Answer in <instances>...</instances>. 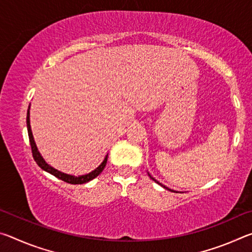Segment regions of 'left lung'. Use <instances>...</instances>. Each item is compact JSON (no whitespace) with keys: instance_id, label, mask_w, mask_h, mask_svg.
<instances>
[{"instance_id":"obj_1","label":"left lung","mask_w":252,"mask_h":252,"mask_svg":"<svg viewBox=\"0 0 252 252\" xmlns=\"http://www.w3.org/2000/svg\"><path fill=\"white\" fill-rule=\"evenodd\" d=\"M149 176H150V174H149ZM150 178H151V179H152V180H153V181H156V182H157V183H159V185H160V186H161V187H163V188H164V189H168V190H170V191H172V190H171V189H169V188H168V187H165V186H163V185H161V183H160V182H159V181H157V180H156V179H155V178H152V177H151V176H150Z\"/></svg>"}]
</instances>
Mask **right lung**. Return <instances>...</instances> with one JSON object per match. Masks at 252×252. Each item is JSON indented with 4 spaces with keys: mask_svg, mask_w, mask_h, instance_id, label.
Here are the masks:
<instances>
[{
    "mask_svg": "<svg viewBox=\"0 0 252 252\" xmlns=\"http://www.w3.org/2000/svg\"><path fill=\"white\" fill-rule=\"evenodd\" d=\"M27 126H28V133H29V139H30V144H31V149H32V155L34 160L37 163V165L42 169L44 170V171L49 172L51 174H53L54 177H57L58 179H61L64 182L67 183H71V185H82V183H87L89 181H91L92 179L96 178L99 174L103 171V169L106 164V161H108V155L105 156L104 160L102 163L97 167L96 169L93 170L90 173L88 174H83V176H71V174H66V173H63L61 171H59V170L54 169L53 167H51L50 164H48L45 162V160L42 158L41 153L39 152L36 148V144L35 141H34V138H33V134H32V130H31V126H30V105H29V110H28V114H27Z\"/></svg>",
    "mask_w": 252,
    "mask_h": 252,
    "instance_id": "right-lung-1",
    "label": "right lung"
}]
</instances>
